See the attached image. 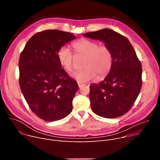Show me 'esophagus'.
Wrapping results in <instances>:
<instances>
[{
    "label": "esophagus",
    "instance_id": "1",
    "mask_svg": "<svg viewBox=\"0 0 160 160\" xmlns=\"http://www.w3.org/2000/svg\"><path fill=\"white\" fill-rule=\"evenodd\" d=\"M78 85L79 88H80V87H82L83 86V84H82V83H79V82H78Z\"/></svg>",
    "mask_w": 160,
    "mask_h": 160
}]
</instances>
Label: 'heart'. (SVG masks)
Masks as SVG:
<instances>
[{"instance_id":"b5f03b06","label":"heart","mask_w":160,"mask_h":160,"mask_svg":"<svg viewBox=\"0 0 160 160\" xmlns=\"http://www.w3.org/2000/svg\"><path fill=\"white\" fill-rule=\"evenodd\" d=\"M78 55L85 57L83 63L85 70L73 73L72 76L80 83H86L104 77L110 71L112 64V54L109 48L99 46L94 41L85 38L80 39L73 44ZM58 60L67 72L73 69L75 56L70 49L61 47L58 52Z\"/></svg>"}]
</instances>
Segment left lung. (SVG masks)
<instances>
[{"instance_id": "1", "label": "left lung", "mask_w": 160, "mask_h": 160, "mask_svg": "<svg viewBox=\"0 0 160 160\" xmlns=\"http://www.w3.org/2000/svg\"><path fill=\"white\" fill-rule=\"evenodd\" d=\"M83 36L104 43L112 54V64L105 78L90 85L91 108L106 118L120 117L127 112L142 87V66L127 38L108 28L88 32Z\"/></svg>"}]
</instances>
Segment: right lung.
Masks as SVG:
<instances>
[{
  "mask_svg": "<svg viewBox=\"0 0 160 160\" xmlns=\"http://www.w3.org/2000/svg\"><path fill=\"white\" fill-rule=\"evenodd\" d=\"M75 35L47 30L33 35L19 61V85L32 111L46 122L61 120L72 111L77 82L61 68L58 52Z\"/></svg>",
  "mask_w": 160,
  "mask_h": 160,
  "instance_id": "1",
  "label": "right lung"
}]
</instances>
